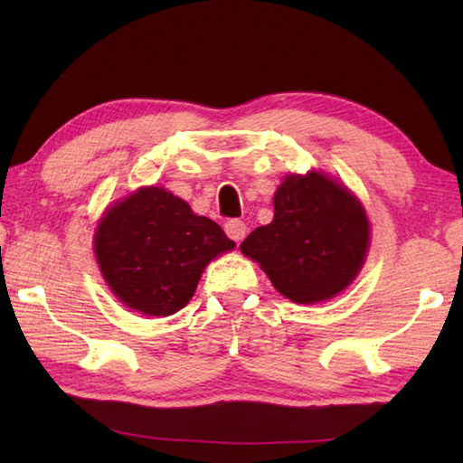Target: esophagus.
<instances>
[{
  "instance_id": "obj_1",
  "label": "esophagus",
  "mask_w": 463,
  "mask_h": 463,
  "mask_svg": "<svg viewBox=\"0 0 463 463\" xmlns=\"http://www.w3.org/2000/svg\"><path fill=\"white\" fill-rule=\"evenodd\" d=\"M224 232L229 234V239H232L234 242H241L244 237H247L249 226L239 219H231V221L224 222Z\"/></svg>"
}]
</instances>
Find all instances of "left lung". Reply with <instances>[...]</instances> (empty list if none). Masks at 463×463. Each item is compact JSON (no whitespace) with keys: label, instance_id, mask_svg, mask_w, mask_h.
Masks as SVG:
<instances>
[{"label":"left lung","instance_id":"8db88e82","mask_svg":"<svg viewBox=\"0 0 463 463\" xmlns=\"http://www.w3.org/2000/svg\"><path fill=\"white\" fill-rule=\"evenodd\" d=\"M370 247L362 203L328 175H288L274 193V219L242 241L272 287L298 304L330 300L356 279Z\"/></svg>","mask_w":463,"mask_h":463}]
</instances>
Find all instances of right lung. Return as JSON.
Segmentation results:
<instances>
[{"instance_id":"right-lung-1","label":"right lung","mask_w":463,"mask_h":463,"mask_svg":"<svg viewBox=\"0 0 463 463\" xmlns=\"http://www.w3.org/2000/svg\"><path fill=\"white\" fill-rule=\"evenodd\" d=\"M93 249L107 287L127 308L171 317L193 298L206 264L234 242L179 196L143 186L105 211Z\"/></svg>"}]
</instances>
